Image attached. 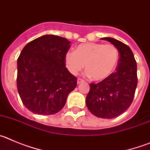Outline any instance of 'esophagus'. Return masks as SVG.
Masks as SVG:
<instances>
[{"instance_id":"obj_1","label":"esophagus","mask_w":150,"mask_h":150,"mask_svg":"<svg viewBox=\"0 0 150 150\" xmlns=\"http://www.w3.org/2000/svg\"><path fill=\"white\" fill-rule=\"evenodd\" d=\"M83 82H84V80H83V79H77V84L78 85L80 84V83H83Z\"/></svg>"}]
</instances>
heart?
<instances>
[{"instance_id": "1", "label": "heart", "mask_w": 150, "mask_h": 150, "mask_svg": "<svg viewBox=\"0 0 150 150\" xmlns=\"http://www.w3.org/2000/svg\"><path fill=\"white\" fill-rule=\"evenodd\" d=\"M118 59L119 52L113 45L86 43L79 45L75 52H67L64 64L73 75L81 71L86 64L87 75L94 80L102 81L113 73Z\"/></svg>"}]
</instances>
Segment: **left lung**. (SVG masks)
I'll use <instances>...</instances> for the list:
<instances>
[{"instance_id": "left-lung-1", "label": "left lung", "mask_w": 150, "mask_h": 150, "mask_svg": "<svg viewBox=\"0 0 150 150\" xmlns=\"http://www.w3.org/2000/svg\"><path fill=\"white\" fill-rule=\"evenodd\" d=\"M109 41L120 52L116 72L100 83L90 84L86 104L95 116L112 119L120 116L132 104L137 85V63L130 47L112 38Z\"/></svg>"}]
</instances>
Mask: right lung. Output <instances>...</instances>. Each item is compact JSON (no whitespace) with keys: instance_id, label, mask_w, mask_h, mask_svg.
Segmentation results:
<instances>
[{"instance_id":"obj_1","label":"right lung","mask_w":150,"mask_h":150,"mask_svg":"<svg viewBox=\"0 0 150 150\" xmlns=\"http://www.w3.org/2000/svg\"><path fill=\"white\" fill-rule=\"evenodd\" d=\"M71 44L66 38L46 34L28 43L21 52L17 89L24 105L34 113H57L76 88V78L64 64Z\"/></svg>"}]
</instances>
